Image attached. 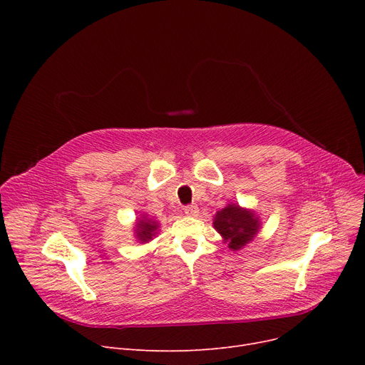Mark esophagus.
I'll return each mask as SVG.
<instances>
[{
    "mask_svg": "<svg viewBox=\"0 0 365 365\" xmlns=\"http://www.w3.org/2000/svg\"><path fill=\"white\" fill-rule=\"evenodd\" d=\"M185 213H186L187 216H192V217L198 216V213H200L198 205H197V204H189V205H186V207H185Z\"/></svg>",
    "mask_w": 365,
    "mask_h": 365,
    "instance_id": "34e87169",
    "label": "esophagus"
}]
</instances>
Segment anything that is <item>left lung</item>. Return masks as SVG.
I'll return each mask as SVG.
<instances>
[{
    "mask_svg": "<svg viewBox=\"0 0 365 365\" xmlns=\"http://www.w3.org/2000/svg\"><path fill=\"white\" fill-rule=\"evenodd\" d=\"M213 225L232 250H238L247 242H250L259 229L257 217L235 204H229L217 212Z\"/></svg>",
    "mask_w": 365,
    "mask_h": 365,
    "instance_id": "left-lung-1",
    "label": "left lung"
}]
</instances>
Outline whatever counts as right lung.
I'll return each mask as SVG.
<instances>
[{
  "instance_id": "1",
  "label": "right lung",
  "mask_w": 365,
  "mask_h": 365,
  "mask_svg": "<svg viewBox=\"0 0 365 365\" xmlns=\"http://www.w3.org/2000/svg\"><path fill=\"white\" fill-rule=\"evenodd\" d=\"M157 229H158V226H157L155 222H152L146 217L139 220V223H138V238H139V241H142V242L149 241L152 238V235H155Z\"/></svg>"
}]
</instances>
